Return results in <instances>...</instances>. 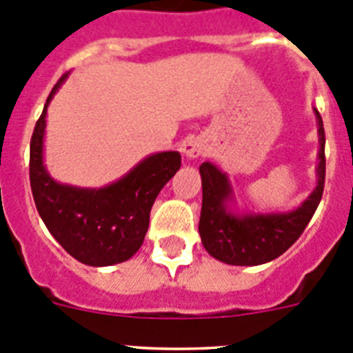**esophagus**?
I'll return each instance as SVG.
<instances>
[{
  "label": "esophagus",
  "mask_w": 353,
  "mask_h": 353,
  "mask_svg": "<svg viewBox=\"0 0 353 353\" xmlns=\"http://www.w3.org/2000/svg\"><path fill=\"white\" fill-rule=\"evenodd\" d=\"M183 153L186 158H199L205 154V144L200 139H190L183 144Z\"/></svg>",
  "instance_id": "obj_1"
}]
</instances>
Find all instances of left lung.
I'll use <instances>...</instances> for the list:
<instances>
[{
    "label": "left lung",
    "instance_id": "8db88e82",
    "mask_svg": "<svg viewBox=\"0 0 353 353\" xmlns=\"http://www.w3.org/2000/svg\"><path fill=\"white\" fill-rule=\"evenodd\" d=\"M319 167L316 188L303 204L290 212L271 214H234L228 209L232 188L227 174L212 163L200 165L202 176V211L199 234L211 256L230 265H260L283 255L299 239L322 200L325 184V132L320 114Z\"/></svg>",
    "mask_w": 353,
    "mask_h": 353
}]
</instances>
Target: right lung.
Returning <instances> with one entry per match:
<instances>
[{
  "mask_svg": "<svg viewBox=\"0 0 353 353\" xmlns=\"http://www.w3.org/2000/svg\"><path fill=\"white\" fill-rule=\"evenodd\" d=\"M50 91L30 145V181L38 214L70 255L93 268L125 262L139 252L158 193L181 167L177 151L144 158L126 176L103 188H77L56 183L43 165L47 105L65 82Z\"/></svg>",
  "mask_w": 353,
  "mask_h": 353,
  "instance_id": "add662e5",
  "label": "right lung"
}]
</instances>
